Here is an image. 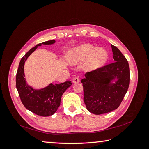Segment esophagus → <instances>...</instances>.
<instances>
[{
    "mask_svg": "<svg viewBox=\"0 0 149 149\" xmlns=\"http://www.w3.org/2000/svg\"><path fill=\"white\" fill-rule=\"evenodd\" d=\"M79 82H80V80H79V79L78 77H75L74 78H73V79H72V83H74V84L79 83Z\"/></svg>",
    "mask_w": 149,
    "mask_h": 149,
    "instance_id": "obj_1",
    "label": "esophagus"
}]
</instances>
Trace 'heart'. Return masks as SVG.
<instances>
[{"mask_svg":"<svg viewBox=\"0 0 149 149\" xmlns=\"http://www.w3.org/2000/svg\"><path fill=\"white\" fill-rule=\"evenodd\" d=\"M70 65H75L87 61L89 71H95L104 65L108 59V54L104 48H97L90 44H83L70 50L66 56Z\"/></svg>","mask_w":149,"mask_h":149,"instance_id":"heart-1","label":"heart"}]
</instances>
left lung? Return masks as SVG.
Here are the masks:
<instances>
[{
  "mask_svg": "<svg viewBox=\"0 0 149 149\" xmlns=\"http://www.w3.org/2000/svg\"><path fill=\"white\" fill-rule=\"evenodd\" d=\"M111 47L114 62L87 72L81 80L84 104L88 111L95 115L118 108L129 88L130 73L127 60L116 47Z\"/></svg>",
  "mask_w": 149,
  "mask_h": 149,
  "instance_id": "left-lung-1",
  "label": "left lung"
}]
</instances>
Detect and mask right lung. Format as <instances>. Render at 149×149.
<instances>
[{"mask_svg":"<svg viewBox=\"0 0 149 149\" xmlns=\"http://www.w3.org/2000/svg\"><path fill=\"white\" fill-rule=\"evenodd\" d=\"M54 40L39 43L30 49L20 60L16 76V86L22 104L30 111L42 116L54 115L61 104L63 93L72 85L71 81L53 84L50 83L41 89H34L28 84L24 74L25 62L38 47L42 45H52Z\"/></svg>","mask_w":149,"mask_h":149,"instance_id":"1","label":"right lung"}]
</instances>
